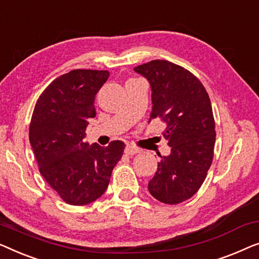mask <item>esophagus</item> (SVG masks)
<instances>
[{
  "label": "esophagus",
  "instance_id": "esophagus-1",
  "mask_svg": "<svg viewBox=\"0 0 259 259\" xmlns=\"http://www.w3.org/2000/svg\"><path fill=\"white\" fill-rule=\"evenodd\" d=\"M124 151H125L126 155H136V154H138V152H140L141 150H140V149L135 148L134 145H126Z\"/></svg>",
  "mask_w": 259,
  "mask_h": 259
}]
</instances>
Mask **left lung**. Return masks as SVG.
<instances>
[{"mask_svg": "<svg viewBox=\"0 0 259 259\" xmlns=\"http://www.w3.org/2000/svg\"><path fill=\"white\" fill-rule=\"evenodd\" d=\"M134 70L150 83L149 121L164 123L163 136L171 147L169 156L159 155L149 192L162 203H182L198 191L212 163L216 131L209 95L194 74L169 61H150Z\"/></svg>", "mask_w": 259, "mask_h": 259, "instance_id": "8db88e82", "label": "left lung"}]
</instances>
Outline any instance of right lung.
I'll list each match as a JSON object with an SVG mask.
<instances>
[{"label":"right lung","instance_id":"obj_1","mask_svg":"<svg viewBox=\"0 0 259 259\" xmlns=\"http://www.w3.org/2000/svg\"><path fill=\"white\" fill-rule=\"evenodd\" d=\"M109 71L76 69L47 87L36 102L29 141L39 172L65 203L85 205L107 190L124 143L89 145L83 138L89 118L96 116L95 96Z\"/></svg>","mask_w":259,"mask_h":259}]
</instances>
